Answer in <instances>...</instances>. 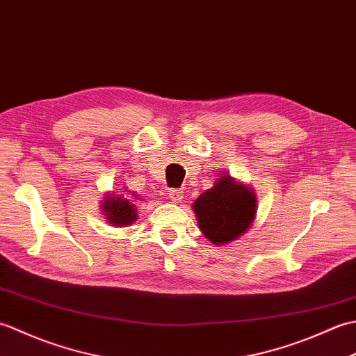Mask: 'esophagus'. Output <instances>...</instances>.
<instances>
[{
  "instance_id": "obj_1",
  "label": "esophagus",
  "mask_w": 356,
  "mask_h": 356,
  "mask_svg": "<svg viewBox=\"0 0 356 356\" xmlns=\"http://www.w3.org/2000/svg\"><path fill=\"white\" fill-rule=\"evenodd\" d=\"M168 197L171 202L174 203H179L184 200V191L182 190H170L168 191Z\"/></svg>"
}]
</instances>
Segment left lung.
Masks as SVG:
<instances>
[{"mask_svg": "<svg viewBox=\"0 0 356 356\" xmlns=\"http://www.w3.org/2000/svg\"><path fill=\"white\" fill-rule=\"evenodd\" d=\"M193 211L211 243L228 245L243 236L255 220V191L229 174H222L213 188L194 200Z\"/></svg>", "mask_w": 356, "mask_h": 356, "instance_id": "1", "label": "left lung"}]
</instances>
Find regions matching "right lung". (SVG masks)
<instances>
[{
	"instance_id": "add662e5",
	"label": "right lung",
	"mask_w": 356,
	"mask_h": 356,
	"mask_svg": "<svg viewBox=\"0 0 356 356\" xmlns=\"http://www.w3.org/2000/svg\"><path fill=\"white\" fill-rule=\"evenodd\" d=\"M127 191L128 190H125L122 194L108 191L101 200L102 214L111 226L124 228V226H130L138 220V211H136L134 202L136 199H139V195Z\"/></svg>"
}]
</instances>
